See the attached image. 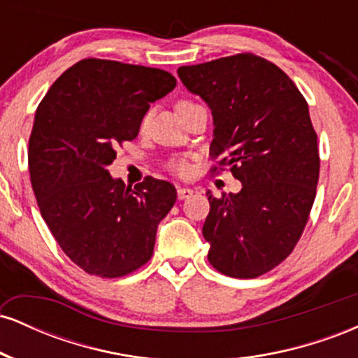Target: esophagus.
<instances>
[{
  "instance_id": "1",
  "label": "esophagus",
  "mask_w": 358,
  "mask_h": 358,
  "mask_svg": "<svg viewBox=\"0 0 358 358\" xmlns=\"http://www.w3.org/2000/svg\"><path fill=\"white\" fill-rule=\"evenodd\" d=\"M176 193H178L180 200H185V199H190V196L193 195V190H192V188H187V187H178Z\"/></svg>"
}]
</instances>
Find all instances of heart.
Segmentation results:
<instances>
[{
    "label": "heart",
    "instance_id": "heart-1",
    "mask_svg": "<svg viewBox=\"0 0 358 358\" xmlns=\"http://www.w3.org/2000/svg\"><path fill=\"white\" fill-rule=\"evenodd\" d=\"M199 106H200L199 102H195L193 99H188V97H183V99L176 101L175 109H176V113L182 116L183 113H187V110H190L193 108H199ZM148 119H150V116L145 114L141 119V127H145L148 124ZM170 168H171V171H175L176 175H187L188 173V163L185 162V159H175V162L170 163Z\"/></svg>",
    "mask_w": 358,
    "mask_h": 358
}]
</instances>
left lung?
Instances as JSON below:
<instances>
[{"mask_svg":"<svg viewBox=\"0 0 358 358\" xmlns=\"http://www.w3.org/2000/svg\"><path fill=\"white\" fill-rule=\"evenodd\" d=\"M178 76L212 109L210 171L229 166L242 182L236 195L207 192L208 262L225 276H262L296 248L315 202L320 153L306 99L278 65L249 52Z\"/></svg>","mask_w":358,"mask_h":358,"instance_id":"obj_1","label":"left lung"}]
</instances>
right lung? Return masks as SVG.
<instances>
[{"label":"right lung","mask_w":358,"mask_h":358,"mask_svg":"<svg viewBox=\"0 0 358 358\" xmlns=\"http://www.w3.org/2000/svg\"><path fill=\"white\" fill-rule=\"evenodd\" d=\"M175 85L162 69L90 57L62 73L38 104L28 146L35 199L65 256L90 276H127L153 256L175 185L146 176L126 187L108 165L114 148L138 136L151 102Z\"/></svg>","instance_id":"1"}]
</instances>
